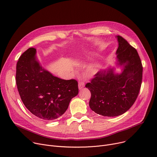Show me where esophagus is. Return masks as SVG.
I'll list each match as a JSON object with an SVG mask.
<instances>
[{
  "label": "esophagus",
  "instance_id": "obj_1",
  "mask_svg": "<svg viewBox=\"0 0 157 157\" xmlns=\"http://www.w3.org/2000/svg\"><path fill=\"white\" fill-rule=\"evenodd\" d=\"M85 86V83L84 81L82 80V79H79V83H78V87H79V89L81 90L83 88V87Z\"/></svg>",
  "mask_w": 157,
  "mask_h": 157
}]
</instances>
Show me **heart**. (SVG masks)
<instances>
[{"mask_svg":"<svg viewBox=\"0 0 157 157\" xmlns=\"http://www.w3.org/2000/svg\"><path fill=\"white\" fill-rule=\"evenodd\" d=\"M98 65V63L97 62H93L92 63H91V64L90 65L89 68H90V69H91V70H95V69L97 68Z\"/></svg>","mask_w":157,"mask_h":157,"instance_id":"b5f03b06","label":"heart"}]
</instances>
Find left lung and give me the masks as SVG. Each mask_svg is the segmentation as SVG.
Wrapping results in <instances>:
<instances>
[{
    "label": "left lung",
    "instance_id": "obj_1",
    "mask_svg": "<svg viewBox=\"0 0 157 157\" xmlns=\"http://www.w3.org/2000/svg\"><path fill=\"white\" fill-rule=\"evenodd\" d=\"M118 65L120 74L114 68L98 72L86 88L91 92L90 108L104 117H117L127 111L134 104L141 88L143 65L136 49L121 36H117Z\"/></svg>",
    "mask_w": 157,
    "mask_h": 157
}]
</instances>
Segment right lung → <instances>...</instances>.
Here are the masks:
<instances>
[{
  "label": "right lung",
  "mask_w": 157,
  "mask_h": 157,
  "mask_svg": "<svg viewBox=\"0 0 157 157\" xmlns=\"http://www.w3.org/2000/svg\"><path fill=\"white\" fill-rule=\"evenodd\" d=\"M16 82L25 106L45 121L61 117L79 92L76 80L60 79L44 69L37 60L34 48H29L19 58Z\"/></svg>",
  "instance_id": "right-lung-1"
}]
</instances>
